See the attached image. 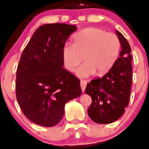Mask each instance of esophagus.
<instances>
[{
	"label": "esophagus",
	"instance_id": "34e87169",
	"mask_svg": "<svg viewBox=\"0 0 149 149\" xmlns=\"http://www.w3.org/2000/svg\"><path fill=\"white\" fill-rule=\"evenodd\" d=\"M80 85H81V91H82L84 92V91H85L86 87L87 81H86V80H81V81H80Z\"/></svg>",
	"mask_w": 149,
	"mask_h": 149
}]
</instances>
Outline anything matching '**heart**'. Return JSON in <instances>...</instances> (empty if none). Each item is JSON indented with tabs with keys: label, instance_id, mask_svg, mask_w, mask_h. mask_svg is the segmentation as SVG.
Listing matches in <instances>:
<instances>
[{
	"label": "heart",
	"instance_id": "b5f03b06",
	"mask_svg": "<svg viewBox=\"0 0 149 149\" xmlns=\"http://www.w3.org/2000/svg\"><path fill=\"white\" fill-rule=\"evenodd\" d=\"M74 39V44H65L62 58L65 68L73 72L84 56L85 63L76 70L78 77H88L96 73L98 76L103 75L111 69L118 58L121 44L113 33L89 28L77 33Z\"/></svg>",
	"mask_w": 149,
	"mask_h": 149
}]
</instances>
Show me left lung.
Listing matches in <instances>:
<instances>
[{
	"mask_svg": "<svg viewBox=\"0 0 149 149\" xmlns=\"http://www.w3.org/2000/svg\"><path fill=\"white\" fill-rule=\"evenodd\" d=\"M121 51L113 66L102 78L93 79L88 84L85 93L93 102L88 109L92 120L100 124L117 121L123 114L130 95L132 67L131 48L122 33L116 31Z\"/></svg>",
	"mask_w": 149,
	"mask_h": 149,
	"instance_id": "1",
	"label": "left lung"
}]
</instances>
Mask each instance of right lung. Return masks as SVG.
<instances>
[{
  "label": "right lung",
  "instance_id": "1",
  "mask_svg": "<svg viewBox=\"0 0 149 149\" xmlns=\"http://www.w3.org/2000/svg\"><path fill=\"white\" fill-rule=\"evenodd\" d=\"M76 30L73 25H42L21 56L16 75L17 100L24 114L36 124H58L65 104L81 95L79 79L63 68V47Z\"/></svg>",
  "mask_w": 149,
  "mask_h": 149
}]
</instances>
